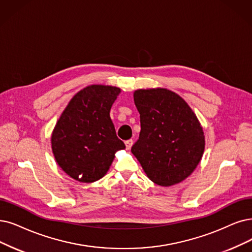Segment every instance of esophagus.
Listing matches in <instances>:
<instances>
[{"instance_id":"esophagus-1","label":"esophagus","mask_w":252,"mask_h":252,"mask_svg":"<svg viewBox=\"0 0 252 252\" xmlns=\"http://www.w3.org/2000/svg\"><path fill=\"white\" fill-rule=\"evenodd\" d=\"M125 145H126V149H127V150H130V149H131L132 145H133V140H132V139H128V140H126V142H125Z\"/></svg>"}]
</instances>
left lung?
<instances>
[{
	"mask_svg": "<svg viewBox=\"0 0 252 252\" xmlns=\"http://www.w3.org/2000/svg\"><path fill=\"white\" fill-rule=\"evenodd\" d=\"M140 132L131 152L148 178L175 185L192 174L205 150V135L193 110L167 89H139L133 94Z\"/></svg>",
	"mask_w": 252,
	"mask_h": 252,
	"instance_id": "1",
	"label": "left lung"
}]
</instances>
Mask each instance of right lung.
<instances>
[{"label":"right lung","instance_id":"obj_1","mask_svg":"<svg viewBox=\"0 0 252 252\" xmlns=\"http://www.w3.org/2000/svg\"><path fill=\"white\" fill-rule=\"evenodd\" d=\"M120 92V88L112 86L86 87L70 100L54 128L52 149L57 163L79 182L101 179L115 153L125 149L109 117Z\"/></svg>","mask_w":252,"mask_h":252}]
</instances>
